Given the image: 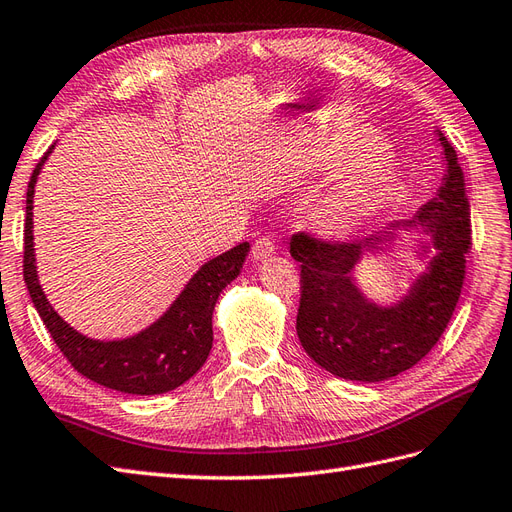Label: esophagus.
I'll use <instances>...</instances> for the list:
<instances>
[{"label": "esophagus", "instance_id": "34e87169", "mask_svg": "<svg viewBox=\"0 0 512 512\" xmlns=\"http://www.w3.org/2000/svg\"><path fill=\"white\" fill-rule=\"evenodd\" d=\"M276 251L274 246V240L272 238H259L255 244H253V261H266L268 257H272Z\"/></svg>", "mask_w": 512, "mask_h": 512}]
</instances>
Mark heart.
<instances>
[{
	"instance_id": "1",
	"label": "heart",
	"mask_w": 512,
	"mask_h": 512,
	"mask_svg": "<svg viewBox=\"0 0 512 512\" xmlns=\"http://www.w3.org/2000/svg\"><path fill=\"white\" fill-rule=\"evenodd\" d=\"M382 154V141L367 128L349 130L332 148L328 163L334 169H347V173L334 184L319 210L330 236L354 238L394 208L399 180Z\"/></svg>"
}]
</instances>
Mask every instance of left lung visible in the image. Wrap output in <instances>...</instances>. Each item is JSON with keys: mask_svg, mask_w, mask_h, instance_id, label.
<instances>
[{"mask_svg": "<svg viewBox=\"0 0 512 512\" xmlns=\"http://www.w3.org/2000/svg\"><path fill=\"white\" fill-rule=\"evenodd\" d=\"M444 175L437 195L412 221L394 223L364 242L330 244L296 233L289 253L300 261L298 339L321 369L352 382H384L412 369L442 337L459 302L470 248V206L457 152L442 130ZM403 232H422L413 250L428 268L406 296L379 305L359 289L355 268L369 254L393 252Z\"/></svg>", "mask_w": 512, "mask_h": 512, "instance_id": "obj_1", "label": "left lung"}]
</instances>
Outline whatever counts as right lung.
<instances>
[{
    "label": "right lung",
    "instance_id": "add662e5",
    "mask_svg": "<svg viewBox=\"0 0 512 512\" xmlns=\"http://www.w3.org/2000/svg\"><path fill=\"white\" fill-rule=\"evenodd\" d=\"M55 145L36 165L27 186L23 276L38 315L45 321L53 341L83 377L126 394H163L188 382L208 360L212 349V315L223 289L238 279L251 244L242 242L231 251L206 261L180 296L154 324L126 339L100 341L85 337L64 321L42 291L34 253V188L40 169Z\"/></svg>",
    "mask_w": 512,
    "mask_h": 512
}]
</instances>
